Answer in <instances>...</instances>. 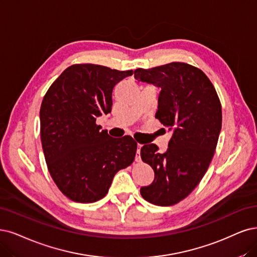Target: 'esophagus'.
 <instances>
[{
	"label": "esophagus",
	"instance_id": "esophagus-1",
	"mask_svg": "<svg viewBox=\"0 0 257 257\" xmlns=\"http://www.w3.org/2000/svg\"><path fill=\"white\" fill-rule=\"evenodd\" d=\"M142 144H138V149H137V156H136V161L137 162H141V148H142Z\"/></svg>",
	"mask_w": 257,
	"mask_h": 257
}]
</instances>
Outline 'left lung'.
<instances>
[{
	"label": "left lung",
	"instance_id": "8db88e82",
	"mask_svg": "<svg viewBox=\"0 0 257 257\" xmlns=\"http://www.w3.org/2000/svg\"><path fill=\"white\" fill-rule=\"evenodd\" d=\"M135 78L161 89L156 118L173 132L164 154L156 144L141 148L155 180L140 192L153 204L174 205L194 191L211 163L221 130V103L207 76L184 62L137 69Z\"/></svg>",
	"mask_w": 257,
	"mask_h": 257
}]
</instances>
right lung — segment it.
<instances>
[{
    "label": "right lung",
    "instance_id": "1",
    "mask_svg": "<svg viewBox=\"0 0 257 257\" xmlns=\"http://www.w3.org/2000/svg\"><path fill=\"white\" fill-rule=\"evenodd\" d=\"M134 74L98 64H73L47 90L40 135L47 168L71 200L92 203L107 195L118 170L134 162L137 142L111 138L96 117L112 108L114 85Z\"/></svg>",
    "mask_w": 257,
    "mask_h": 257
}]
</instances>
